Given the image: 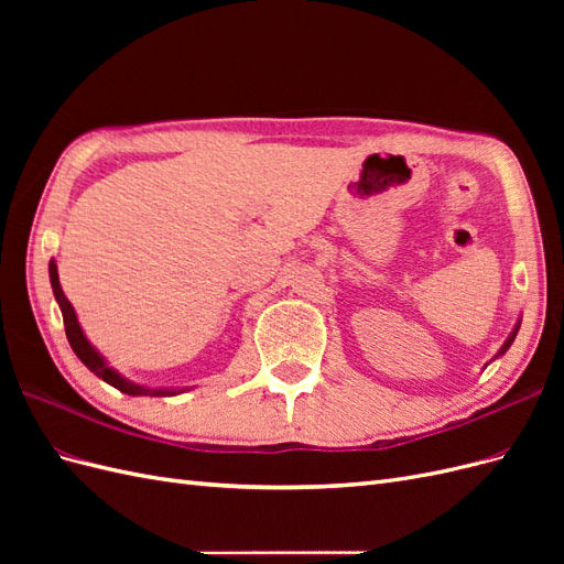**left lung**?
I'll return each mask as SVG.
<instances>
[{
  "instance_id": "1",
  "label": "left lung",
  "mask_w": 564,
  "mask_h": 564,
  "mask_svg": "<svg viewBox=\"0 0 564 564\" xmlns=\"http://www.w3.org/2000/svg\"><path fill=\"white\" fill-rule=\"evenodd\" d=\"M518 329H520V319L516 322V327H513V332H510V334H508V338L503 340V346L499 348V352H497V355H494V360H497V357H501V355H503V352H506V350L510 348V344H513V340H516V336H518Z\"/></svg>"
}]
</instances>
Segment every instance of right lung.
<instances>
[{
	"mask_svg": "<svg viewBox=\"0 0 564 564\" xmlns=\"http://www.w3.org/2000/svg\"><path fill=\"white\" fill-rule=\"evenodd\" d=\"M48 280H51V289H54V296H56V303L58 308L63 313V324H65V336L67 340H70V348L75 350V355L79 357V360L87 365L98 379H104L106 383H110L112 388H117L119 392H127V395H150V398H172V395H178V392H183L185 388H148V386H141V383H133L129 379H124L122 373H119L117 369H112L108 365V360L104 355H100L94 346L91 340L84 336L79 322H77V315H75V308L73 303L65 299L63 289H61V282H58V265L56 261L51 259L48 263Z\"/></svg>",
	"mask_w": 564,
	"mask_h": 564,
	"instance_id": "obj_1",
	"label": "right lung"
}]
</instances>
